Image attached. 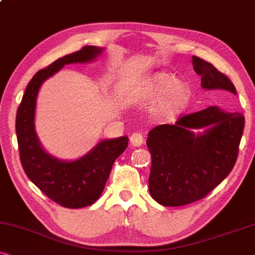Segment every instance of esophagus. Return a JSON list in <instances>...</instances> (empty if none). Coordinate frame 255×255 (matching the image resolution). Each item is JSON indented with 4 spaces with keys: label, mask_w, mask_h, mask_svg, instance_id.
Here are the masks:
<instances>
[{
    "label": "esophagus",
    "mask_w": 255,
    "mask_h": 255,
    "mask_svg": "<svg viewBox=\"0 0 255 255\" xmlns=\"http://www.w3.org/2000/svg\"><path fill=\"white\" fill-rule=\"evenodd\" d=\"M129 139H130V144L134 146H141L144 143V137H143L142 132H132Z\"/></svg>",
    "instance_id": "1"
}]
</instances>
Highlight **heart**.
Masks as SVG:
<instances>
[{
	"mask_svg": "<svg viewBox=\"0 0 255 255\" xmlns=\"http://www.w3.org/2000/svg\"><path fill=\"white\" fill-rule=\"evenodd\" d=\"M149 95L162 97L158 113L163 117H172L186 106L191 98V89L185 82H175L174 76L166 73L156 74L149 82Z\"/></svg>",
	"mask_w": 255,
	"mask_h": 255,
	"instance_id": "b5f03b06",
	"label": "heart"
}]
</instances>
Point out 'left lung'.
Returning a JSON list of instances; mask_svg holds the SVG:
<instances>
[{"label": "left lung", "mask_w": 255, "mask_h": 255, "mask_svg": "<svg viewBox=\"0 0 255 255\" xmlns=\"http://www.w3.org/2000/svg\"><path fill=\"white\" fill-rule=\"evenodd\" d=\"M201 85L221 95H237L227 75L213 64L193 56ZM210 126L203 134L191 128ZM245 118L216 106L184 114L174 125H159L149 131L146 145L151 153L150 194L165 207H179L206 198L232 171L238 158Z\"/></svg>", "instance_id": "obj_1"}]
</instances>
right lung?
<instances>
[{
	"label": "right lung",
	"mask_w": 255,
	"mask_h": 255,
	"mask_svg": "<svg viewBox=\"0 0 255 255\" xmlns=\"http://www.w3.org/2000/svg\"><path fill=\"white\" fill-rule=\"evenodd\" d=\"M96 46H84L39 70L28 82L17 110L16 134L19 158L27 178L52 201L64 208L91 206L102 195L116 159L127 149L128 137L106 139L75 162H62L42 150L34 131V111L39 88L64 64L88 62L102 53Z\"/></svg>",
	"instance_id": "add662e5"
}]
</instances>
